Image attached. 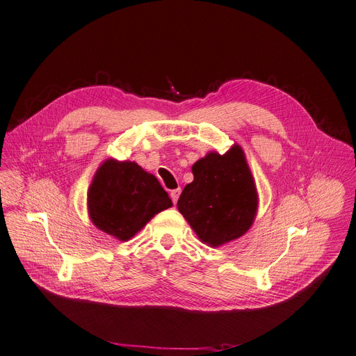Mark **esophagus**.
<instances>
[{
	"instance_id": "1",
	"label": "esophagus",
	"mask_w": 356,
	"mask_h": 356,
	"mask_svg": "<svg viewBox=\"0 0 356 356\" xmlns=\"http://www.w3.org/2000/svg\"><path fill=\"white\" fill-rule=\"evenodd\" d=\"M180 193H181V191H180V189H175V191L170 192V197H172L173 204H177V200H179V196H180Z\"/></svg>"
}]
</instances>
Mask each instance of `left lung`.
I'll list each match as a JSON object with an SVG mask.
<instances>
[{"label":"left lung","instance_id":"1","mask_svg":"<svg viewBox=\"0 0 356 356\" xmlns=\"http://www.w3.org/2000/svg\"><path fill=\"white\" fill-rule=\"evenodd\" d=\"M192 173L177 209L199 240L220 247L244 236L257 215L259 195L243 148L234 144L225 154L209 151Z\"/></svg>","mask_w":356,"mask_h":356}]
</instances>
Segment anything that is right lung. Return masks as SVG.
<instances>
[{
    "instance_id": "right-lung-1",
    "label": "right lung",
    "mask_w": 356,
    "mask_h": 356,
    "mask_svg": "<svg viewBox=\"0 0 356 356\" xmlns=\"http://www.w3.org/2000/svg\"><path fill=\"white\" fill-rule=\"evenodd\" d=\"M173 207L157 177L135 161L104 160L87 192L91 222L119 241H128L154 218Z\"/></svg>"
}]
</instances>
